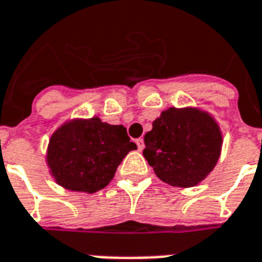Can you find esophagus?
I'll use <instances>...</instances> for the list:
<instances>
[{
    "instance_id": "1",
    "label": "esophagus",
    "mask_w": 262,
    "mask_h": 262,
    "mask_svg": "<svg viewBox=\"0 0 262 262\" xmlns=\"http://www.w3.org/2000/svg\"><path fill=\"white\" fill-rule=\"evenodd\" d=\"M137 146H138V150H143V147H145V142H143V139L142 138H139V139H137Z\"/></svg>"
}]
</instances>
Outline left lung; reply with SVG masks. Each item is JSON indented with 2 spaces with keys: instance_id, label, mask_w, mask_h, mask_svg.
I'll use <instances>...</instances> for the list:
<instances>
[{
  "instance_id": "left-lung-1",
  "label": "left lung",
  "mask_w": 262,
  "mask_h": 262,
  "mask_svg": "<svg viewBox=\"0 0 262 262\" xmlns=\"http://www.w3.org/2000/svg\"><path fill=\"white\" fill-rule=\"evenodd\" d=\"M143 156L173 187H192L213 171L222 153L220 127L198 108H168L145 135Z\"/></svg>"
}]
</instances>
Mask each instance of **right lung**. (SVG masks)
<instances>
[{
	"label": "right lung",
	"instance_id": "obj_1",
	"mask_svg": "<svg viewBox=\"0 0 262 262\" xmlns=\"http://www.w3.org/2000/svg\"><path fill=\"white\" fill-rule=\"evenodd\" d=\"M135 149L124 125L108 124L99 117L74 119L50 137L46 163L61 187L93 194L108 186L123 159Z\"/></svg>",
	"mask_w": 262,
	"mask_h": 262
}]
</instances>
